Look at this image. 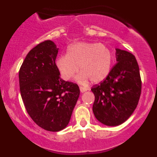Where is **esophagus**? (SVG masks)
I'll list each match as a JSON object with an SVG mask.
<instances>
[{
    "label": "esophagus",
    "mask_w": 157,
    "mask_h": 157,
    "mask_svg": "<svg viewBox=\"0 0 157 157\" xmlns=\"http://www.w3.org/2000/svg\"><path fill=\"white\" fill-rule=\"evenodd\" d=\"M80 92H81V93H83V92H85V91H87L88 89H86V88L82 87V86H80Z\"/></svg>",
    "instance_id": "obj_1"
}]
</instances>
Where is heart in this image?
I'll list each match as a JSON object with an SVG mask.
<instances>
[{"instance_id":"b5f03b06","label":"heart","mask_w":157,"mask_h":157,"mask_svg":"<svg viewBox=\"0 0 157 157\" xmlns=\"http://www.w3.org/2000/svg\"><path fill=\"white\" fill-rule=\"evenodd\" d=\"M112 53L105 45L97 43L80 42L68 46L67 55L56 59V67L65 80L76 77L80 83L90 80L92 83H100L109 76L112 65Z\"/></svg>"}]
</instances>
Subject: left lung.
I'll use <instances>...</instances> for the list:
<instances>
[{
    "mask_svg": "<svg viewBox=\"0 0 157 157\" xmlns=\"http://www.w3.org/2000/svg\"><path fill=\"white\" fill-rule=\"evenodd\" d=\"M116 60L107 78L91 89L95 97L94 114L108 126L119 125L130 117L141 94L140 68L134 56L116 48Z\"/></svg>",
    "mask_w": 157,
    "mask_h": 157,
    "instance_id": "left-lung-1",
    "label": "left lung"
}]
</instances>
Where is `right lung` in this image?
Instances as JSON below:
<instances>
[{"label": "right lung", "instance_id": "obj_1", "mask_svg": "<svg viewBox=\"0 0 157 157\" xmlns=\"http://www.w3.org/2000/svg\"><path fill=\"white\" fill-rule=\"evenodd\" d=\"M58 48L46 40L27 54L19 71L21 97L34 122L48 131L68 125L80 96L76 83L60 78L55 60Z\"/></svg>", "mask_w": 157, "mask_h": 157}]
</instances>
